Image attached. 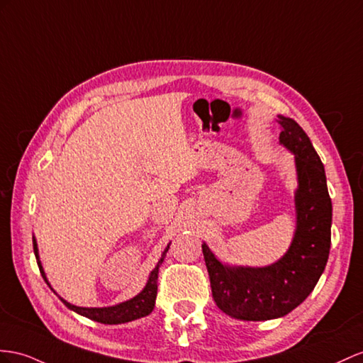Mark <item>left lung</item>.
I'll return each instance as SVG.
<instances>
[{"label": "left lung", "instance_id": "1", "mask_svg": "<svg viewBox=\"0 0 363 363\" xmlns=\"http://www.w3.org/2000/svg\"><path fill=\"white\" fill-rule=\"evenodd\" d=\"M277 123L279 143L294 155L297 174L296 230L286 253L265 267L228 265L202 244L213 299L240 320H270L293 311L314 290L330 255L333 206L323 164L294 119L277 115Z\"/></svg>", "mask_w": 363, "mask_h": 363}]
</instances>
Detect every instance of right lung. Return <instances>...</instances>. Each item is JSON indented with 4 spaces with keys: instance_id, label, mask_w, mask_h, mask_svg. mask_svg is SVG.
<instances>
[{
    "instance_id": "1",
    "label": "right lung",
    "mask_w": 363,
    "mask_h": 363,
    "mask_svg": "<svg viewBox=\"0 0 363 363\" xmlns=\"http://www.w3.org/2000/svg\"><path fill=\"white\" fill-rule=\"evenodd\" d=\"M169 248H170V244L167 245V248L162 252L161 259L157 261V264L152 270L150 276H148L147 284L143 288V291L138 293L135 297H132V299L116 303V305H111V306H101V308H86V306H77V305H73L67 301H64L62 297H60V299L72 311H75L81 315H84V318H89V319L99 322V323L118 325V323H125V322L141 319V318H144V315L150 314L155 308V301H156V294H157V273H160V267L164 262V257H165L167 252H169ZM33 252H35L36 262H38V267H40L41 276H43L44 281L48 282V285L50 286L48 277H45L41 261H40L38 244H36L35 238H33ZM52 290H53V288H52Z\"/></svg>"
}]
</instances>
